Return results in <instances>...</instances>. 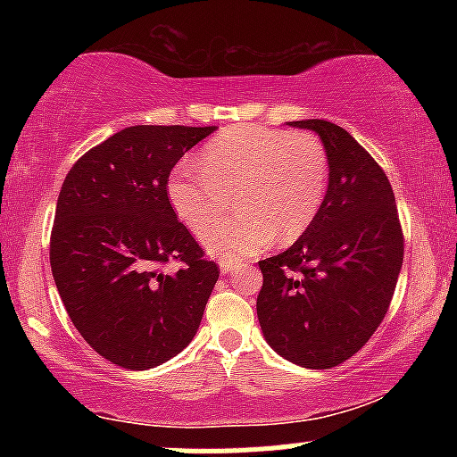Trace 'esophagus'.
I'll return each instance as SVG.
<instances>
[{
	"mask_svg": "<svg viewBox=\"0 0 457 457\" xmlns=\"http://www.w3.org/2000/svg\"><path fill=\"white\" fill-rule=\"evenodd\" d=\"M219 266H221L223 272H232L238 264H234V262H228V260H221V262H219Z\"/></svg>",
	"mask_w": 457,
	"mask_h": 457,
	"instance_id": "obj_1",
	"label": "esophagus"
}]
</instances>
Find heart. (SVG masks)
Segmentation results:
<instances>
[{"instance_id":"1","label":"heart","mask_w":457,"mask_h":457,"mask_svg":"<svg viewBox=\"0 0 457 457\" xmlns=\"http://www.w3.org/2000/svg\"><path fill=\"white\" fill-rule=\"evenodd\" d=\"M328 178L327 148L316 135L246 124L206 141L199 165L180 162L167 197L178 219L199 234L232 196L239 212L210 224L202 240L212 255L234 262L264 251L277 236L290 243L305 234L327 197Z\"/></svg>"}]
</instances>
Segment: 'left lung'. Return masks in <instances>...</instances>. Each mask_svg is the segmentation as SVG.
<instances>
[{"label":"left lung","instance_id":"8db88e82","mask_svg":"<svg viewBox=\"0 0 457 457\" xmlns=\"http://www.w3.org/2000/svg\"><path fill=\"white\" fill-rule=\"evenodd\" d=\"M328 154V191L316 221L290 249L260 262L258 320L277 354L328 370L359 353L386 316L403 260L389 178L348 130L298 120Z\"/></svg>","mask_w":457,"mask_h":457}]
</instances>
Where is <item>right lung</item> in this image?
Segmentation results:
<instances>
[{"label":"right lung","mask_w":457,"mask_h":457,"mask_svg":"<svg viewBox=\"0 0 457 457\" xmlns=\"http://www.w3.org/2000/svg\"><path fill=\"white\" fill-rule=\"evenodd\" d=\"M217 127H129L68 171L51 229V270L81 337L124 370H150L195 337L219 266L167 197L187 150ZM176 261L181 269L162 273Z\"/></svg>","instance_id":"obj_1"}]
</instances>
